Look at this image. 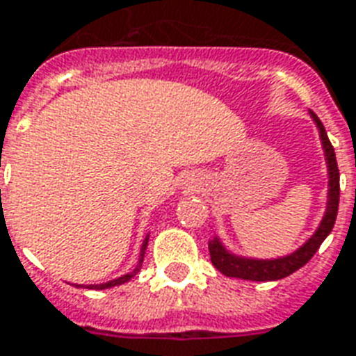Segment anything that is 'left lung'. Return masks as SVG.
<instances>
[{
    "label": "left lung",
    "mask_w": 356,
    "mask_h": 356,
    "mask_svg": "<svg viewBox=\"0 0 356 356\" xmlns=\"http://www.w3.org/2000/svg\"><path fill=\"white\" fill-rule=\"evenodd\" d=\"M312 118L316 119L319 132H321V142L327 154V164H329V209L323 218L321 226L316 232V235L308 241V243L298 248L295 254L282 259H273V261H256V259H241L232 254H227L222 244L214 238L213 243L209 244V252H211V261L222 275L233 276V278H243V280H254V282H268V280H280L286 276L293 275L295 270L305 267L306 263L310 261L314 254L319 250L321 243L327 238L332 227H334L336 214H338V203H340V170H338V162H336L334 147L330 143L329 136L325 132V127L319 121L316 113H312Z\"/></svg>",
    "instance_id": "1"
}]
</instances>
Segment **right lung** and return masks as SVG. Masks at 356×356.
Returning a JSON list of instances; mask_svg holds the SVG:
<instances>
[{
    "instance_id": "add662e5",
    "label": "right lung",
    "mask_w": 356,
    "mask_h": 356,
    "mask_svg": "<svg viewBox=\"0 0 356 356\" xmlns=\"http://www.w3.org/2000/svg\"><path fill=\"white\" fill-rule=\"evenodd\" d=\"M147 241H149V237H145V241H143V244H142V254H140V265H138V267L134 268V270H132V273H129V275H124V276H121V278H118V280H112V282H106V284H99V286H89V289H106V287H113V286H121V284H124V282H129L130 278H132V276L136 275V273H138V270H140V268H142V261H143V254H145V248H147Z\"/></svg>"
}]
</instances>
